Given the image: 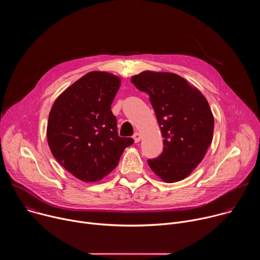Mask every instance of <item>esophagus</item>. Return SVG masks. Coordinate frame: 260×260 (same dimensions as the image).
I'll use <instances>...</instances> for the list:
<instances>
[{
    "label": "esophagus",
    "instance_id": "esophagus-1",
    "mask_svg": "<svg viewBox=\"0 0 260 260\" xmlns=\"http://www.w3.org/2000/svg\"><path fill=\"white\" fill-rule=\"evenodd\" d=\"M133 138H134L135 143H139V142L141 141V139H142V137H141V135H140L139 133H136V134L133 136Z\"/></svg>",
    "mask_w": 260,
    "mask_h": 260
}]
</instances>
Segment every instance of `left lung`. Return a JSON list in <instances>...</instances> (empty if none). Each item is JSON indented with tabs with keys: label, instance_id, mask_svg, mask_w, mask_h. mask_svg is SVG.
I'll list each match as a JSON object with an SVG mask.
<instances>
[{
	"label": "left lung",
	"instance_id": "obj_1",
	"mask_svg": "<svg viewBox=\"0 0 260 260\" xmlns=\"http://www.w3.org/2000/svg\"><path fill=\"white\" fill-rule=\"evenodd\" d=\"M132 83L149 94L164 138V151L148 160L164 182L188 177L212 143L214 117L205 95L187 80L169 72L144 71Z\"/></svg>",
	"mask_w": 260,
	"mask_h": 260
}]
</instances>
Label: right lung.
Returning <instances> with one entry per match:
<instances>
[{
  "mask_svg": "<svg viewBox=\"0 0 260 260\" xmlns=\"http://www.w3.org/2000/svg\"><path fill=\"white\" fill-rule=\"evenodd\" d=\"M121 79L93 71L55 100L48 117L47 142L54 158L74 177L98 182L118 165L132 138H120L111 111Z\"/></svg>",
  "mask_w": 260,
  "mask_h": 260,
  "instance_id": "1",
  "label": "right lung"
}]
</instances>
